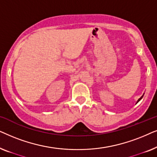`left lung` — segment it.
I'll return each mask as SVG.
<instances>
[{
	"label": "left lung",
	"mask_w": 157,
	"mask_h": 157,
	"mask_svg": "<svg viewBox=\"0 0 157 157\" xmlns=\"http://www.w3.org/2000/svg\"><path fill=\"white\" fill-rule=\"evenodd\" d=\"M144 94H143V95H142V96H141V97H140V98H139V99H138V101H136V104H137V103H138V102L139 101H140V100L141 99V98H143V96H144Z\"/></svg>",
	"instance_id": "obj_1"
}]
</instances>
